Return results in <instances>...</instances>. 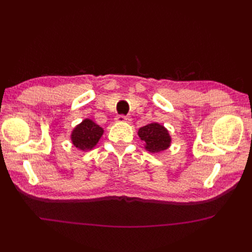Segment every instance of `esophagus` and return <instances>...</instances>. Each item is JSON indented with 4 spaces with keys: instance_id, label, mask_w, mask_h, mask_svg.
<instances>
[{
    "instance_id": "obj_1",
    "label": "esophagus",
    "mask_w": 252,
    "mask_h": 252,
    "mask_svg": "<svg viewBox=\"0 0 252 252\" xmlns=\"http://www.w3.org/2000/svg\"><path fill=\"white\" fill-rule=\"evenodd\" d=\"M130 121H131V119L129 116H125V115H117L116 116V122H121V123L127 122V123H129Z\"/></svg>"
}]
</instances>
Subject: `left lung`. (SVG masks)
<instances>
[{
    "instance_id": "8db88e82",
    "label": "left lung",
    "mask_w": 252,
    "mask_h": 252,
    "mask_svg": "<svg viewBox=\"0 0 252 252\" xmlns=\"http://www.w3.org/2000/svg\"><path fill=\"white\" fill-rule=\"evenodd\" d=\"M138 136L144 141V148L151 153H158L170 147L171 137L166 128L158 123H151L138 130Z\"/></svg>"
}]
</instances>
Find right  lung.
<instances>
[{"mask_svg":"<svg viewBox=\"0 0 252 252\" xmlns=\"http://www.w3.org/2000/svg\"><path fill=\"white\" fill-rule=\"evenodd\" d=\"M103 135V129L92 120H84L71 133V140L75 148L86 151L92 150Z\"/></svg>","mask_w":252,"mask_h":252,"instance_id":"right-lung-1","label":"right lung"}]
</instances>
